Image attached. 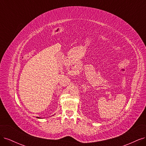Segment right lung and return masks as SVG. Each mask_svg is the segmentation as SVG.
<instances>
[{"label":"right lung","instance_id":"right-lung-1","mask_svg":"<svg viewBox=\"0 0 146 146\" xmlns=\"http://www.w3.org/2000/svg\"><path fill=\"white\" fill-rule=\"evenodd\" d=\"M38 118H39V117H38Z\"/></svg>","mask_w":146,"mask_h":146}]
</instances>
